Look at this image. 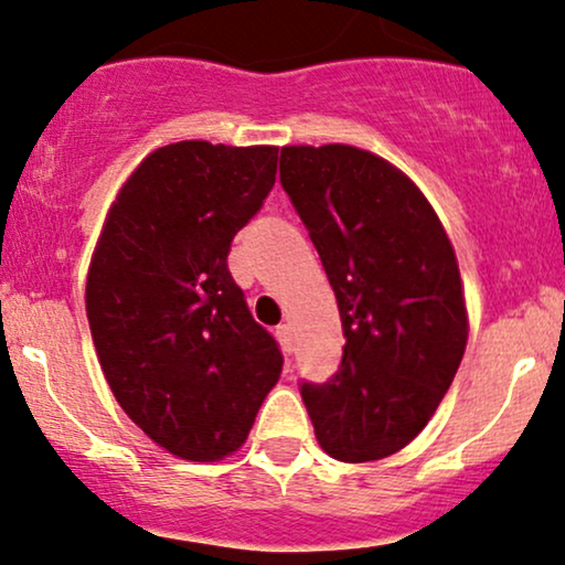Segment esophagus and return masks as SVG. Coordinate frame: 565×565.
Segmentation results:
<instances>
[{
  "label": "esophagus",
  "instance_id": "obj_1",
  "mask_svg": "<svg viewBox=\"0 0 565 565\" xmlns=\"http://www.w3.org/2000/svg\"><path fill=\"white\" fill-rule=\"evenodd\" d=\"M276 337H278V342L284 344V350L291 352V323H281V326H278Z\"/></svg>",
  "mask_w": 565,
  "mask_h": 565
}]
</instances>
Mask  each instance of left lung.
<instances>
[{"label":"left lung","mask_w":565,"mask_h":565,"mask_svg":"<svg viewBox=\"0 0 565 565\" xmlns=\"http://www.w3.org/2000/svg\"><path fill=\"white\" fill-rule=\"evenodd\" d=\"M281 186L337 295L342 369L302 384L318 445L342 463L399 452L450 390L468 342L452 242L424 192L352 145L281 147Z\"/></svg>","instance_id":"1"}]
</instances>
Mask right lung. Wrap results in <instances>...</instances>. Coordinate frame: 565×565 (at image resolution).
<instances>
[{"label":"right lung","instance_id":"1","mask_svg":"<svg viewBox=\"0 0 565 565\" xmlns=\"http://www.w3.org/2000/svg\"><path fill=\"white\" fill-rule=\"evenodd\" d=\"M276 160L270 145L158 147L102 223L86 276L94 350L126 416L175 458L234 455L281 376V352L226 265Z\"/></svg>","mask_w":565,"mask_h":565}]
</instances>
